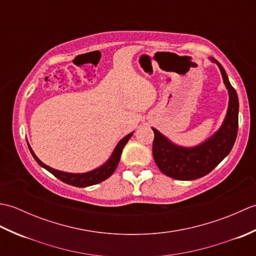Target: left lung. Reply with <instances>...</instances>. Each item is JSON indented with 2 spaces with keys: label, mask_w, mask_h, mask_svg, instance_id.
I'll return each instance as SVG.
<instances>
[{
  "label": "left lung",
  "mask_w": 256,
  "mask_h": 256,
  "mask_svg": "<svg viewBox=\"0 0 256 256\" xmlns=\"http://www.w3.org/2000/svg\"><path fill=\"white\" fill-rule=\"evenodd\" d=\"M224 82L229 91V108L220 130L210 138L196 148H179L170 143L156 128L154 131L153 156L157 167L164 175L178 180H194L206 176L230 153L236 140L238 126V99L236 89L231 86L226 70L214 58Z\"/></svg>",
  "instance_id": "8db88e82"
}]
</instances>
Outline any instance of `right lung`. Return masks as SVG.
Masks as SVG:
<instances>
[{"mask_svg":"<svg viewBox=\"0 0 256 256\" xmlns=\"http://www.w3.org/2000/svg\"><path fill=\"white\" fill-rule=\"evenodd\" d=\"M132 135H133V132L120 140L116 150L113 152L112 156L110 157V160H108L104 165H102L101 167L96 168V170L86 172V174H70V172H64L54 170V168L45 165L44 162H42L37 158V156L34 154V152L32 150L30 145H28V148L30 150L32 157H34L38 164H40L42 167H44L45 170H47L50 172H52L54 176L57 177L58 179H60L62 182H66L68 184H72V186H74V187H88V186H92V184H99L103 180H106V179H108L112 175L114 170H116L118 164L120 162V157H121L124 146L128 143V140L131 138Z\"/></svg>","mask_w":256,"mask_h":256,"instance_id":"1","label":"right lung"}]
</instances>
